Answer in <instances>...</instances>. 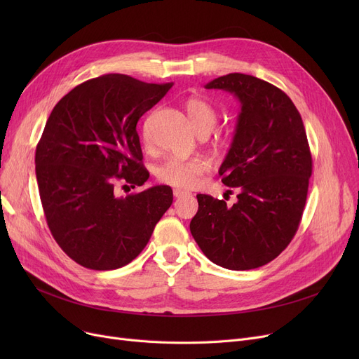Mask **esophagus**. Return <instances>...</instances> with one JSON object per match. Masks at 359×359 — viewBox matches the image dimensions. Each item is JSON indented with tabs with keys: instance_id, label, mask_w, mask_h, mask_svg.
<instances>
[{
	"instance_id": "1",
	"label": "esophagus",
	"mask_w": 359,
	"mask_h": 359,
	"mask_svg": "<svg viewBox=\"0 0 359 359\" xmlns=\"http://www.w3.org/2000/svg\"><path fill=\"white\" fill-rule=\"evenodd\" d=\"M173 195H175L176 198H184V196H189V195H192V194L187 192V191H183V189H175V191H173Z\"/></svg>"
}]
</instances>
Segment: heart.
I'll list each match as a JSON object with an SVG mask.
<instances>
[{
  "label": "heart",
  "mask_w": 359,
  "mask_h": 359,
  "mask_svg": "<svg viewBox=\"0 0 359 359\" xmlns=\"http://www.w3.org/2000/svg\"><path fill=\"white\" fill-rule=\"evenodd\" d=\"M187 115H189L195 129L201 135H206L215 128L218 122L217 109L205 99L192 97L186 103ZM145 141H148L145 135ZM211 164L203 157L177 158L170 157L156 168V177L165 184L189 189L198 184L199 179L210 172Z\"/></svg>",
  "instance_id": "heart-1"
}]
</instances>
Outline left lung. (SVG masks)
<instances>
[{"label":"left lung","mask_w":359,"mask_h":359,"mask_svg":"<svg viewBox=\"0 0 359 359\" xmlns=\"http://www.w3.org/2000/svg\"><path fill=\"white\" fill-rule=\"evenodd\" d=\"M205 88L230 91L241 103L231 148L219 167L222 183L236 187L238 201L230 206L196 195L191 233L215 265L260 268L287 249L303 217L313 168L306 128L287 94L253 75L227 74Z\"/></svg>","instance_id":"left-lung-1"}]
</instances>
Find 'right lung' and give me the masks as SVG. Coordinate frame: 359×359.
<instances>
[{
	"label": "right lung",
	"mask_w": 359,
	"mask_h": 359,
	"mask_svg": "<svg viewBox=\"0 0 359 359\" xmlns=\"http://www.w3.org/2000/svg\"><path fill=\"white\" fill-rule=\"evenodd\" d=\"M173 83L107 74L74 87L56 103L36 147V179L48 227L79 265L118 269L134 260L173 202L170 186L116 196L149 177L140 118Z\"/></svg>",
	"instance_id": "add662e5"
}]
</instances>
